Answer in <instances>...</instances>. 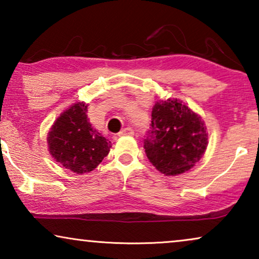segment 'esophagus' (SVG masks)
Listing matches in <instances>:
<instances>
[{
    "mask_svg": "<svg viewBox=\"0 0 259 259\" xmlns=\"http://www.w3.org/2000/svg\"><path fill=\"white\" fill-rule=\"evenodd\" d=\"M134 134V131L132 127H125L121 132L119 133V137H122V136H133Z\"/></svg>",
    "mask_w": 259,
    "mask_h": 259,
    "instance_id": "esophagus-1",
    "label": "esophagus"
}]
</instances>
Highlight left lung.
Segmentation results:
<instances>
[{"label": "left lung", "instance_id": "left-lung-1", "mask_svg": "<svg viewBox=\"0 0 259 259\" xmlns=\"http://www.w3.org/2000/svg\"><path fill=\"white\" fill-rule=\"evenodd\" d=\"M206 147V127L186 105L175 99L154 105L144 148L158 171L166 176L189 171L200 160Z\"/></svg>", "mask_w": 259, "mask_h": 259}]
</instances>
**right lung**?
Returning <instances> with one entry per match:
<instances>
[{
	"instance_id": "right-lung-1",
	"label": "right lung",
	"mask_w": 259,
	"mask_h": 259,
	"mask_svg": "<svg viewBox=\"0 0 259 259\" xmlns=\"http://www.w3.org/2000/svg\"><path fill=\"white\" fill-rule=\"evenodd\" d=\"M86 113V104H74L48 133L49 152L55 161L79 175L93 171L111 148V141L92 127Z\"/></svg>"
}]
</instances>
